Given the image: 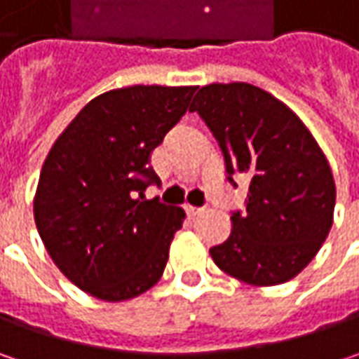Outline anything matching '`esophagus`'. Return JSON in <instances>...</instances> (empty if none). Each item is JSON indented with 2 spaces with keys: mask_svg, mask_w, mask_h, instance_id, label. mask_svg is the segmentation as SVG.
I'll return each mask as SVG.
<instances>
[{
  "mask_svg": "<svg viewBox=\"0 0 359 359\" xmlns=\"http://www.w3.org/2000/svg\"><path fill=\"white\" fill-rule=\"evenodd\" d=\"M203 212V208H194V205H187L186 208V214L189 217H196V215H200Z\"/></svg>",
  "mask_w": 359,
  "mask_h": 359,
  "instance_id": "1",
  "label": "esophagus"
}]
</instances>
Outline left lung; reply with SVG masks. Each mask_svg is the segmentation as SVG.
<instances>
[{
    "mask_svg": "<svg viewBox=\"0 0 359 359\" xmlns=\"http://www.w3.org/2000/svg\"><path fill=\"white\" fill-rule=\"evenodd\" d=\"M198 111L226 159L228 182L250 177L245 212L210 254L215 266L252 285L296 278L320 252L334 224L336 184L324 151L296 114L252 83H210Z\"/></svg>",
    "mask_w": 359,
    "mask_h": 359,
    "instance_id": "8db88e82",
    "label": "left lung"
}]
</instances>
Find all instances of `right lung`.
I'll use <instances>...</instances> for the list:
<instances>
[{"mask_svg":"<svg viewBox=\"0 0 359 359\" xmlns=\"http://www.w3.org/2000/svg\"><path fill=\"white\" fill-rule=\"evenodd\" d=\"M194 86H131L93 97L51 145L34 215L53 264L104 302L142 296L165 269L184 210L144 200L151 151L182 119Z\"/></svg>","mask_w":359,"mask_h":359,"instance_id":"add662e5","label":"right lung"}]
</instances>
